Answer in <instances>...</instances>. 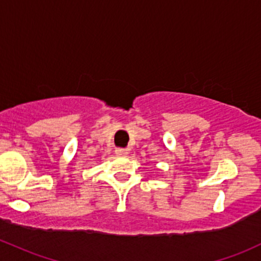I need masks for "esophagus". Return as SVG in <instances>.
<instances>
[{"label": "esophagus", "mask_w": 261, "mask_h": 261, "mask_svg": "<svg viewBox=\"0 0 261 261\" xmlns=\"http://www.w3.org/2000/svg\"><path fill=\"white\" fill-rule=\"evenodd\" d=\"M115 152L116 154H119V156H126V154L128 153V150L127 148H116Z\"/></svg>", "instance_id": "34e87169"}]
</instances>
